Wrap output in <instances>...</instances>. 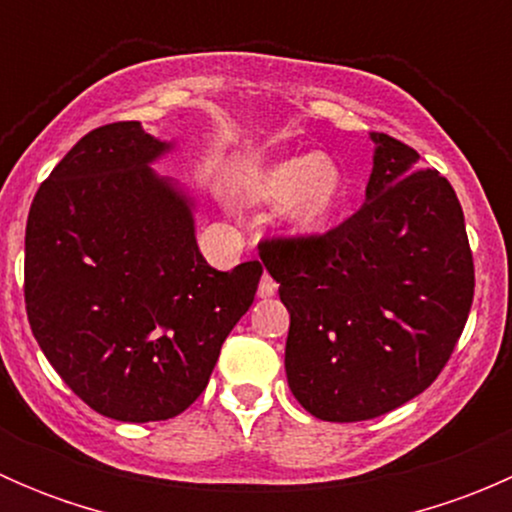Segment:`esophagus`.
I'll list each match as a JSON object with an SVG mask.
<instances>
[{
    "instance_id": "1",
    "label": "esophagus",
    "mask_w": 512,
    "mask_h": 512,
    "mask_svg": "<svg viewBox=\"0 0 512 512\" xmlns=\"http://www.w3.org/2000/svg\"><path fill=\"white\" fill-rule=\"evenodd\" d=\"M257 294H260V297H272V294H277V282L272 280L270 275H262V280H260V287H257Z\"/></svg>"
}]
</instances>
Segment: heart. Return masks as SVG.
Returning <instances> with one entry per match:
<instances>
[{
  "label": "heart",
  "instance_id": "1",
  "mask_svg": "<svg viewBox=\"0 0 512 512\" xmlns=\"http://www.w3.org/2000/svg\"><path fill=\"white\" fill-rule=\"evenodd\" d=\"M342 170L324 153L292 156L255 170L242 185L247 200L255 203L285 201V223L294 232H309L332 218L342 198Z\"/></svg>",
  "mask_w": 512,
  "mask_h": 512
}]
</instances>
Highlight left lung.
<instances>
[{
  "label": "left lung",
  "instance_id": "1",
  "mask_svg": "<svg viewBox=\"0 0 512 512\" xmlns=\"http://www.w3.org/2000/svg\"><path fill=\"white\" fill-rule=\"evenodd\" d=\"M369 138L374 168L352 218L260 245L289 312V389L322 421H366L426 391L456 349L476 287L451 183L406 143Z\"/></svg>",
  "mask_w": 512,
  "mask_h": 512
}]
</instances>
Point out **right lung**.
<instances>
[{"label":"right lung","instance_id":"add662e5","mask_svg":"<svg viewBox=\"0 0 512 512\" xmlns=\"http://www.w3.org/2000/svg\"><path fill=\"white\" fill-rule=\"evenodd\" d=\"M173 148L118 121L86 133L39 185L24 302L49 364L84 404L126 423L183 414L255 299L262 265L218 272L193 198L151 168Z\"/></svg>","mask_w":512,"mask_h":512}]
</instances>
